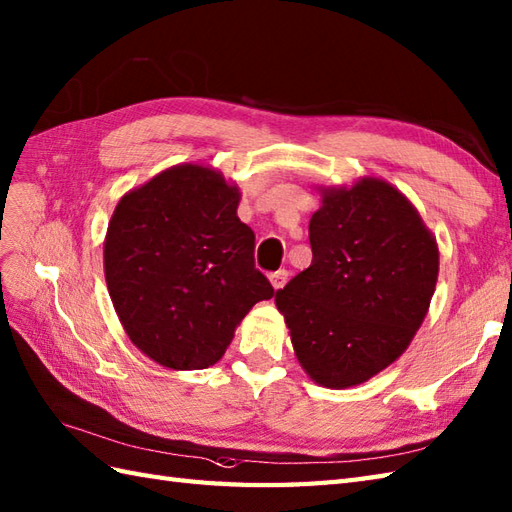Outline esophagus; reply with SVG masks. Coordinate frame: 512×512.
<instances>
[{
	"instance_id": "obj_1",
	"label": "esophagus",
	"mask_w": 512,
	"mask_h": 512,
	"mask_svg": "<svg viewBox=\"0 0 512 512\" xmlns=\"http://www.w3.org/2000/svg\"><path fill=\"white\" fill-rule=\"evenodd\" d=\"M269 280H271V284H273V289H282V286L286 284V280H289V271L286 269H278V271H273L271 276H269Z\"/></svg>"
}]
</instances>
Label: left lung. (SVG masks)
<instances>
[{"mask_svg": "<svg viewBox=\"0 0 512 512\" xmlns=\"http://www.w3.org/2000/svg\"><path fill=\"white\" fill-rule=\"evenodd\" d=\"M310 219L313 263L276 293L295 356L315 382L345 389L413 341L439 276V247L389 182L323 191Z\"/></svg>", "mask_w": 512, "mask_h": 512, "instance_id": "1", "label": "left lung"}]
</instances>
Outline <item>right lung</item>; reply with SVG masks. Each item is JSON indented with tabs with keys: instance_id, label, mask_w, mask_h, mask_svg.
I'll list each match as a JSON object with an SVG mask.
<instances>
[{
	"instance_id": "add662e5",
	"label": "right lung",
	"mask_w": 512,
	"mask_h": 512,
	"mask_svg": "<svg viewBox=\"0 0 512 512\" xmlns=\"http://www.w3.org/2000/svg\"><path fill=\"white\" fill-rule=\"evenodd\" d=\"M239 189L178 165L121 197L104 243L106 284L130 341L169 369H206L256 302L273 297L254 265Z\"/></svg>"
}]
</instances>
